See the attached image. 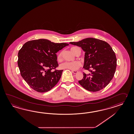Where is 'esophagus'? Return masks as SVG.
I'll return each mask as SVG.
<instances>
[{"mask_svg":"<svg viewBox=\"0 0 134 134\" xmlns=\"http://www.w3.org/2000/svg\"><path fill=\"white\" fill-rule=\"evenodd\" d=\"M72 72H73L74 74H76V73H77L78 72V71H72Z\"/></svg>","mask_w":134,"mask_h":134,"instance_id":"esophagus-1","label":"esophagus"}]
</instances>
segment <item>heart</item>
Segmentation results:
<instances>
[{"label":"heart","instance_id":"b5f03b06","mask_svg":"<svg viewBox=\"0 0 134 134\" xmlns=\"http://www.w3.org/2000/svg\"><path fill=\"white\" fill-rule=\"evenodd\" d=\"M76 47H72L71 48L72 52L75 54V49ZM62 52H60L57 54V59L60 62L62 59ZM81 63L79 61H75L74 62H64L62 63L59 67L62 69H67L72 71H75L77 70L81 66Z\"/></svg>","mask_w":134,"mask_h":134}]
</instances>
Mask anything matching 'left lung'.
Wrapping results in <instances>:
<instances>
[{
    "mask_svg": "<svg viewBox=\"0 0 134 134\" xmlns=\"http://www.w3.org/2000/svg\"><path fill=\"white\" fill-rule=\"evenodd\" d=\"M70 43L81 47L85 51L83 68L91 72L89 74L83 72V78L79 81L80 85L92 92L105 88L113 79L117 66L116 55L110 46L105 41L93 38Z\"/></svg>",
    "mask_w": 134,
    "mask_h": 134,
    "instance_id": "8db88e82",
    "label": "left lung"
}]
</instances>
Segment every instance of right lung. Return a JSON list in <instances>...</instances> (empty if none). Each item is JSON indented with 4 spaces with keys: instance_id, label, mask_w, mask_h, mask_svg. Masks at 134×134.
Segmentation results:
<instances>
[{
    "instance_id": "right-lung-1",
    "label": "right lung",
    "mask_w": 134,
    "mask_h": 134,
    "mask_svg": "<svg viewBox=\"0 0 134 134\" xmlns=\"http://www.w3.org/2000/svg\"><path fill=\"white\" fill-rule=\"evenodd\" d=\"M68 45L46 39L30 41L23 45L18 54L17 63L21 75L31 88L45 92L58 83L63 70L55 69L59 66L56 53Z\"/></svg>"
}]
</instances>
